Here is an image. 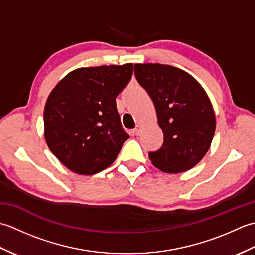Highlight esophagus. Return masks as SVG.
<instances>
[{"label": "esophagus", "instance_id": "obj_1", "mask_svg": "<svg viewBox=\"0 0 255 255\" xmlns=\"http://www.w3.org/2000/svg\"><path fill=\"white\" fill-rule=\"evenodd\" d=\"M142 130V126H140V125H137L136 128L133 129V134H136V136H139L140 133H141Z\"/></svg>", "mask_w": 255, "mask_h": 255}]
</instances>
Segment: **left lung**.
I'll return each mask as SVG.
<instances>
[{
    "label": "left lung",
    "instance_id": "8db88e82",
    "mask_svg": "<svg viewBox=\"0 0 255 255\" xmlns=\"http://www.w3.org/2000/svg\"><path fill=\"white\" fill-rule=\"evenodd\" d=\"M134 75L155 106L164 141L149 152L165 173H182L202 160L213 141L216 117L203 86L191 74L169 64L137 63Z\"/></svg>",
    "mask_w": 255,
    "mask_h": 255
}]
</instances>
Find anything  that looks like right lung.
Instances as JSON below:
<instances>
[{"label":"right lung","mask_w":255,"mask_h":255,"mask_svg":"<svg viewBox=\"0 0 255 255\" xmlns=\"http://www.w3.org/2000/svg\"><path fill=\"white\" fill-rule=\"evenodd\" d=\"M132 63L79 68L68 73L45 105V139L69 170L92 175L116 160L129 138L116 97L130 81Z\"/></svg>","instance_id":"1"}]
</instances>
